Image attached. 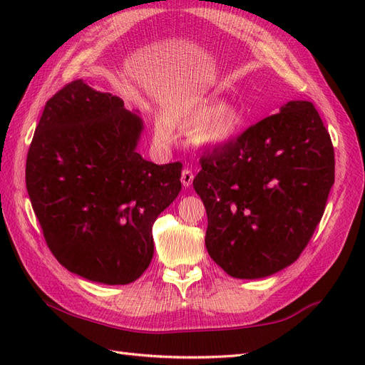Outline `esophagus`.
<instances>
[{
	"mask_svg": "<svg viewBox=\"0 0 365 365\" xmlns=\"http://www.w3.org/2000/svg\"><path fill=\"white\" fill-rule=\"evenodd\" d=\"M181 182L184 187H190L193 182V172L190 169H184L181 172Z\"/></svg>",
	"mask_w": 365,
	"mask_h": 365,
	"instance_id": "obj_1",
	"label": "esophagus"
}]
</instances>
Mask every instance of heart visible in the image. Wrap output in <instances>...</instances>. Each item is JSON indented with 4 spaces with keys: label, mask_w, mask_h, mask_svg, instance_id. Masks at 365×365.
Returning a JSON list of instances; mask_svg holds the SVG:
<instances>
[{
    "label": "heart",
    "mask_w": 365,
    "mask_h": 365,
    "mask_svg": "<svg viewBox=\"0 0 365 365\" xmlns=\"http://www.w3.org/2000/svg\"><path fill=\"white\" fill-rule=\"evenodd\" d=\"M247 123L245 113L236 105L200 102L165 109L161 121L155 120L153 134L160 143H168L169 129L190 130V140L200 149H222L236 141Z\"/></svg>",
    "instance_id": "1"
}]
</instances>
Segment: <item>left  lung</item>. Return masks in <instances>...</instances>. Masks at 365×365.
Instances as JSON below:
<instances>
[{
  "label": "left lung",
  "mask_w": 365,
  "mask_h": 365,
  "mask_svg": "<svg viewBox=\"0 0 365 365\" xmlns=\"http://www.w3.org/2000/svg\"><path fill=\"white\" fill-rule=\"evenodd\" d=\"M193 180L207 210V251L235 279H263L294 263L312 237L335 181L323 120L291 101L236 141L201 158Z\"/></svg>",
  "instance_id": "8db88e82"
}]
</instances>
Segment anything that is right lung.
Masks as SVG:
<instances>
[{
	"label": "right lung",
	"mask_w": 365,
	"mask_h": 365,
	"mask_svg": "<svg viewBox=\"0 0 365 365\" xmlns=\"http://www.w3.org/2000/svg\"><path fill=\"white\" fill-rule=\"evenodd\" d=\"M143 120L83 81L46 103L27 155L26 184L43 237L62 267L128 284L153 256L152 225L181 190V163L137 152Z\"/></svg>",
	"instance_id": "1"
}]
</instances>
